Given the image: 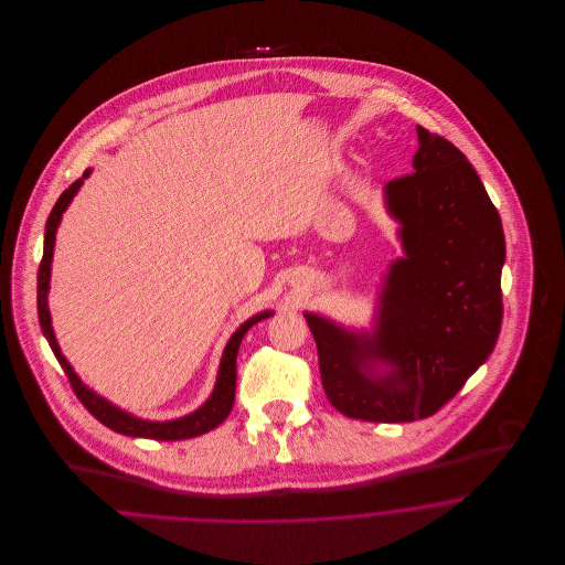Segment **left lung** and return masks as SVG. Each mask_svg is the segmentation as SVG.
Listing matches in <instances>:
<instances>
[{"instance_id": "8db88e82", "label": "left lung", "mask_w": 565, "mask_h": 565, "mask_svg": "<svg viewBox=\"0 0 565 565\" xmlns=\"http://www.w3.org/2000/svg\"><path fill=\"white\" fill-rule=\"evenodd\" d=\"M413 173L383 189L403 256L376 296L373 328L305 311L330 404L351 419L404 424L434 415L495 348L502 323V220L475 167L417 127Z\"/></svg>"}]
</instances>
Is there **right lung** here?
<instances>
[{"mask_svg": "<svg viewBox=\"0 0 565 565\" xmlns=\"http://www.w3.org/2000/svg\"><path fill=\"white\" fill-rule=\"evenodd\" d=\"M93 169H86L78 182H74L70 189L65 190L58 201L54 203L53 212L49 215L46 222V233H44V256L40 263L38 270V318L42 332L51 345L58 364L63 366L65 375L70 379L78 401H81L88 413L99 419L104 426H108L109 430L125 434V436H134V438H154V440H184L192 436H201L205 431L217 428L231 413L233 403H235V385H237V353L245 332L254 326V323L263 322L273 316V311H260L256 316H252L233 332V337L228 339L222 360H220V369L215 376L214 390L210 394V398L201 404L196 411H192L184 417L178 419H167V422H150V419H141L129 411H122L120 406L109 403L108 398L99 396L95 390H90L88 385L82 383L81 376L74 371V366L67 362V358L63 355V351L56 343L54 337L53 320H51V309H49V290H51V265H53L54 239H56V228L61 224V217L65 214V210L70 207V203L74 201V196L78 194L84 180L90 175Z\"/></svg>", "mask_w": 565, "mask_h": 565, "instance_id": "right-lung-1", "label": "right lung"}]
</instances>
